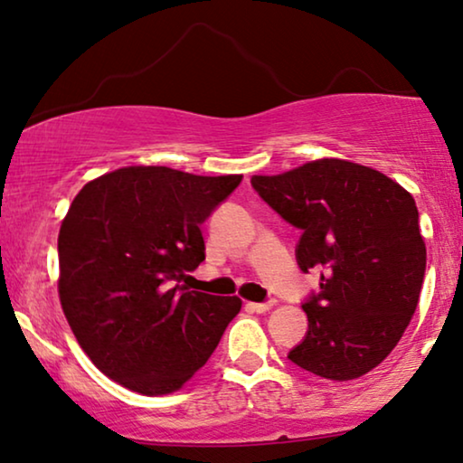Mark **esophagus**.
<instances>
[{
    "label": "esophagus",
    "mask_w": 463,
    "mask_h": 463,
    "mask_svg": "<svg viewBox=\"0 0 463 463\" xmlns=\"http://www.w3.org/2000/svg\"><path fill=\"white\" fill-rule=\"evenodd\" d=\"M247 306V310H251V312H269L272 306H275V299H270V302H247L245 304Z\"/></svg>",
    "instance_id": "esophagus-1"
}]
</instances>
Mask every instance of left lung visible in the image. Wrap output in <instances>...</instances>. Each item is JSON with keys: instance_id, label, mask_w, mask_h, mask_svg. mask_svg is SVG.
Masks as SVG:
<instances>
[{"instance_id": "obj_1", "label": "left lung", "mask_w": 463, "mask_h": 463, "mask_svg": "<svg viewBox=\"0 0 463 463\" xmlns=\"http://www.w3.org/2000/svg\"><path fill=\"white\" fill-rule=\"evenodd\" d=\"M251 184L302 231L299 269L321 270V289L302 306L308 334L289 361L334 382L369 373L405 334L424 283L426 243L411 193L346 159L251 175Z\"/></svg>"}]
</instances>
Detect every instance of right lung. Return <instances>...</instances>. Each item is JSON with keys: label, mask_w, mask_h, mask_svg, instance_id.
Listing matches in <instances>:
<instances>
[{"label": "right lung", "mask_w": 463, "mask_h": 463, "mask_svg": "<svg viewBox=\"0 0 463 463\" xmlns=\"http://www.w3.org/2000/svg\"><path fill=\"white\" fill-rule=\"evenodd\" d=\"M241 178L129 165L77 193L58 232V298L83 353L113 382L175 392L239 315L237 296L165 283L203 262L201 224Z\"/></svg>", "instance_id": "obj_1"}]
</instances>
